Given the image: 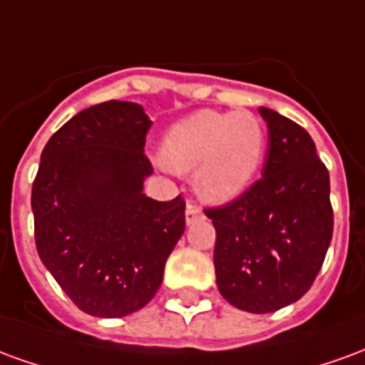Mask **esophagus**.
I'll return each instance as SVG.
<instances>
[{
    "label": "esophagus",
    "mask_w": 365,
    "mask_h": 365,
    "mask_svg": "<svg viewBox=\"0 0 365 365\" xmlns=\"http://www.w3.org/2000/svg\"><path fill=\"white\" fill-rule=\"evenodd\" d=\"M199 219H203V213L199 211V207L195 203H187L185 207V222L187 225H193V222H197Z\"/></svg>",
    "instance_id": "esophagus-1"
}]
</instances>
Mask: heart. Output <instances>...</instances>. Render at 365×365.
Listing matches in <instances>:
<instances>
[{"label": "heart", "instance_id": "b5f03b06", "mask_svg": "<svg viewBox=\"0 0 365 365\" xmlns=\"http://www.w3.org/2000/svg\"><path fill=\"white\" fill-rule=\"evenodd\" d=\"M268 146L266 127L254 113L195 111L164 138V160L175 172L195 170V191L209 203L240 197L260 170Z\"/></svg>", "mask_w": 365, "mask_h": 365}]
</instances>
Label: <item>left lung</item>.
<instances>
[{"label":"left lung","instance_id":"8db88e82","mask_svg":"<svg viewBox=\"0 0 365 365\" xmlns=\"http://www.w3.org/2000/svg\"><path fill=\"white\" fill-rule=\"evenodd\" d=\"M262 180L232 203L207 209L217 230V287L230 305L274 313L313 285L332 238L329 170L305 128L268 107Z\"/></svg>","mask_w":365,"mask_h":365}]
</instances>
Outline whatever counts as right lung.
Masks as SVG:
<instances>
[{"label": "right lung", "mask_w": 365, "mask_h": 365, "mask_svg": "<svg viewBox=\"0 0 365 365\" xmlns=\"http://www.w3.org/2000/svg\"><path fill=\"white\" fill-rule=\"evenodd\" d=\"M150 117L105 101L60 127L41 154L31 207L44 268L83 313L119 319L158 291L185 230V201L144 193Z\"/></svg>", "instance_id": "add662e5"}]
</instances>
